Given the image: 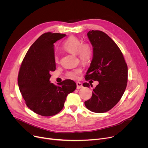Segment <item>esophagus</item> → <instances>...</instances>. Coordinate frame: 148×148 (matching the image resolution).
I'll return each instance as SVG.
<instances>
[{"label":"esophagus","instance_id":"esophagus-1","mask_svg":"<svg viewBox=\"0 0 148 148\" xmlns=\"http://www.w3.org/2000/svg\"><path fill=\"white\" fill-rule=\"evenodd\" d=\"M76 88H77V89H81V88H82V87H83V86H82V84L81 83V82H76Z\"/></svg>","mask_w":148,"mask_h":148}]
</instances>
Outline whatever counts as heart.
<instances>
[{
    "label": "heart",
    "instance_id": "b5f03b06",
    "mask_svg": "<svg viewBox=\"0 0 148 148\" xmlns=\"http://www.w3.org/2000/svg\"><path fill=\"white\" fill-rule=\"evenodd\" d=\"M62 48L65 51L71 54H77L78 58L82 62L88 63L91 60L93 56V48L89 43H82V41L76 37H70L63 44ZM55 63L59 62V58L58 54L54 57ZM82 72V68L77 67L76 69L67 72V75L71 79H76Z\"/></svg>",
    "mask_w": 148,
    "mask_h": 148
}]
</instances>
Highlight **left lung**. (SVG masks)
I'll use <instances>...</instances> for the list:
<instances>
[{
    "label": "left lung",
    "mask_w": 148,
    "mask_h": 148,
    "mask_svg": "<svg viewBox=\"0 0 148 148\" xmlns=\"http://www.w3.org/2000/svg\"><path fill=\"white\" fill-rule=\"evenodd\" d=\"M87 36L93 47V57L85 79L99 84L93 89L91 98L85 101V105L92 112H105L119 103L125 91L127 66L117 45L106 33L92 30ZM90 85L83 84L88 88Z\"/></svg>",
    "instance_id": "8db88e82"
}]
</instances>
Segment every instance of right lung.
<instances>
[{"label": "right lung", "instance_id": "add662e5", "mask_svg": "<svg viewBox=\"0 0 148 148\" xmlns=\"http://www.w3.org/2000/svg\"><path fill=\"white\" fill-rule=\"evenodd\" d=\"M66 34L46 32L28 50L22 62L18 83L27 107L42 116H51L63 108L67 95L76 88V83L67 79L56 85L50 83V72L56 70L54 44Z\"/></svg>", "mask_w": 148, "mask_h": 148}]
</instances>
